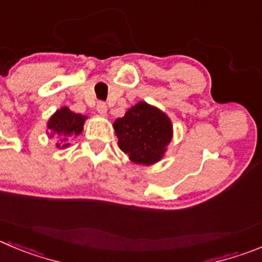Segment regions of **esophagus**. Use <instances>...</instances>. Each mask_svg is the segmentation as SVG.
<instances>
[{
	"instance_id": "esophagus-1",
	"label": "esophagus",
	"mask_w": 262,
	"mask_h": 262,
	"mask_svg": "<svg viewBox=\"0 0 262 262\" xmlns=\"http://www.w3.org/2000/svg\"><path fill=\"white\" fill-rule=\"evenodd\" d=\"M96 109H97V112L100 113L101 115H106L107 114V106L105 102H98L97 106H96Z\"/></svg>"
}]
</instances>
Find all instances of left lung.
<instances>
[{
	"label": "left lung",
	"mask_w": 262,
	"mask_h": 262,
	"mask_svg": "<svg viewBox=\"0 0 262 262\" xmlns=\"http://www.w3.org/2000/svg\"><path fill=\"white\" fill-rule=\"evenodd\" d=\"M118 145L138 165H153L164 157L172 138L170 118L157 107L140 101L129 107L124 117L115 119Z\"/></svg>",
	"instance_id": "8db88e82"
}]
</instances>
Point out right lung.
I'll return each mask as SVG.
<instances>
[{
	"instance_id": "right-lung-1",
	"label": "right lung",
	"mask_w": 262,
	"mask_h": 262,
	"mask_svg": "<svg viewBox=\"0 0 262 262\" xmlns=\"http://www.w3.org/2000/svg\"><path fill=\"white\" fill-rule=\"evenodd\" d=\"M85 119V115L76 114L67 106L57 110L48 121V129L50 131V136L56 138L57 148L69 147V138L80 135Z\"/></svg>"
}]
</instances>
